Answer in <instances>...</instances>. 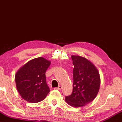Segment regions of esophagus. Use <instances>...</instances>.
Here are the masks:
<instances>
[{
  "instance_id": "1",
  "label": "esophagus",
  "mask_w": 122,
  "mask_h": 122,
  "mask_svg": "<svg viewBox=\"0 0 122 122\" xmlns=\"http://www.w3.org/2000/svg\"><path fill=\"white\" fill-rule=\"evenodd\" d=\"M55 89H56V90H61L62 89V87L61 86H59L56 87V88H55Z\"/></svg>"
}]
</instances>
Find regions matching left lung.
<instances>
[{
    "label": "left lung",
    "mask_w": 122,
    "mask_h": 122,
    "mask_svg": "<svg viewBox=\"0 0 122 122\" xmlns=\"http://www.w3.org/2000/svg\"><path fill=\"white\" fill-rule=\"evenodd\" d=\"M73 86L71 95L65 101L73 107L87 105L94 100L100 87L98 71L91 62L85 57L72 55Z\"/></svg>",
    "instance_id": "8db88e82"
}]
</instances>
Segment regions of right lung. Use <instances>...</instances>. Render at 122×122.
Masks as SVG:
<instances>
[{"label":"right lung","instance_id":"add662e5","mask_svg":"<svg viewBox=\"0 0 122 122\" xmlns=\"http://www.w3.org/2000/svg\"><path fill=\"white\" fill-rule=\"evenodd\" d=\"M50 63V61L42 57L36 58L27 62L17 72L15 75L17 90L25 101L39 102L50 91L45 76Z\"/></svg>","mask_w":122,"mask_h":122}]
</instances>
